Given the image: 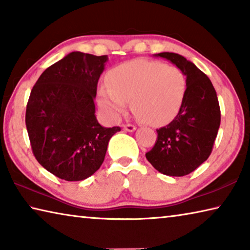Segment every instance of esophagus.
I'll return each mask as SVG.
<instances>
[{"label":"esophagus","instance_id":"34e87169","mask_svg":"<svg viewBox=\"0 0 250 250\" xmlns=\"http://www.w3.org/2000/svg\"><path fill=\"white\" fill-rule=\"evenodd\" d=\"M137 129V126H135L134 125H124V130L125 131H128V132H133V131Z\"/></svg>","mask_w":250,"mask_h":250}]
</instances>
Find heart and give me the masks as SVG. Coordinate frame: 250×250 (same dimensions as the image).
<instances>
[{
    "instance_id": "heart-1",
    "label": "heart",
    "mask_w": 250,
    "mask_h": 250,
    "mask_svg": "<svg viewBox=\"0 0 250 250\" xmlns=\"http://www.w3.org/2000/svg\"><path fill=\"white\" fill-rule=\"evenodd\" d=\"M109 84H101L99 104L112 119L125 112L129 100L139 119L151 125L172 121L185 98V74L175 66L161 62L134 59L109 73Z\"/></svg>"
}]
</instances>
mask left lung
I'll list each match as a JSON object with an SVG mask.
<instances>
[{
    "label": "left lung",
    "mask_w": 250,
    "mask_h": 250,
    "mask_svg": "<svg viewBox=\"0 0 250 250\" xmlns=\"http://www.w3.org/2000/svg\"><path fill=\"white\" fill-rule=\"evenodd\" d=\"M155 56L167 59L183 71L188 88L179 113L156 130L158 139L146 156L162 174L184 176L210 155L221 125V109L213 83L192 62L175 53Z\"/></svg>",
    "instance_id": "left-lung-1"
}]
</instances>
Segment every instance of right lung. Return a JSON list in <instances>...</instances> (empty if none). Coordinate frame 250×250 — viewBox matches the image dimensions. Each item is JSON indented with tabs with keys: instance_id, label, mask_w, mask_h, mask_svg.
<instances>
[{
	"instance_id": "obj_1",
	"label": "right lung",
	"mask_w": 250,
	"mask_h": 250,
	"mask_svg": "<svg viewBox=\"0 0 250 250\" xmlns=\"http://www.w3.org/2000/svg\"><path fill=\"white\" fill-rule=\"evenodd\" d=\"M107 55L73 52L37 79L26 105L33 154L55 176L82 181L101 167L110 138L120 126L104 128L96 118L95 98Z\"/></svg>"
}]
</instances>
